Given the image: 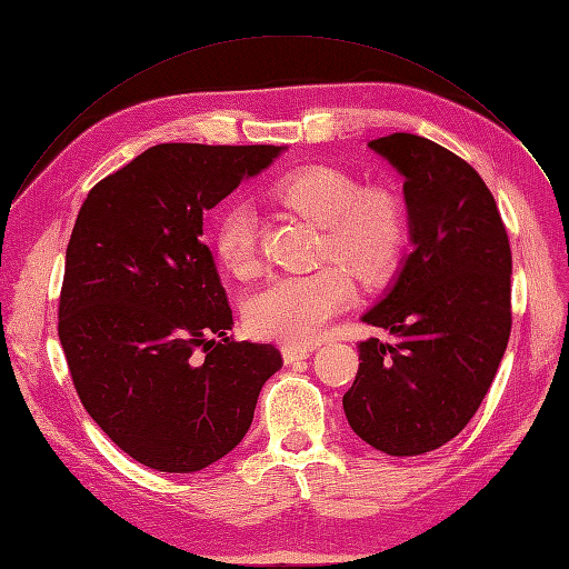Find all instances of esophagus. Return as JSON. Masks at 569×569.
I'll return each instance as SVG.
<instances>
[{
  "label": "esophagus",
  "instance_id": "obj_1",
  "mask_svg": "<svg viewBox=\"0 0 569 569\" xmlns=\"http://www.w3.org/2000/svg\"><path fill=\"white\" fill-rule=\"evenodd\" d=\"M311 351H313L311 346H298V343H283V349H281V353H283V360H286V362L305 360V358H309V353H311Z\"/></svg>",
  "mask_w": 569,
  "mask_h": 569
}]
</instances>
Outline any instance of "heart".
Wrapping results in <instances>:
<instances>
[{
  "instance_id": "heart-1",
  "label": "heart",
  "mask_w": 569,
  "mask_h": 569,
  "mask_svg": "<svg viewBox=\"0 0 569 569\" xmlns=\"http://www.w3.org/2000/svg\"><path fill=\"white\" fill-rule=\"evenodd\" d=\"M281 209L307 218L323 232L318 260H335L309 274L271 279L246 302V326L264 339L311 343L330 320L351 305L356 279L381 286L398 267L407 243V211L386 186H362L328 164L292 169L267 190ZM213 253L234 277L260 267L258 218L251 207L230 202L213 223Z\"/></svg>"
}]
</instances>
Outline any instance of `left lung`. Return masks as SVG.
Wrapping results in <instances>:
<instances>
[{
  "instance_id": "8db88e82",
  "label": "left lung",
  "mask_w": 569,
  "mask_h": 569,
  "mask_svg": "<svg viewBox=\"0 0 569 569\" xmlns=\"http://www.w3.org/2000/svg\"><path fill=\"white\" fill-rule=\"evenodd\" d=\"M367 146L405 177L413 251L362 316L392 341L358 343L343 411L369 447L407 458L462 432L496 379L511 332V249L472 164L407 132Z\"/></svg>"
}]
</instances>
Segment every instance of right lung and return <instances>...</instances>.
<instances>
[{
  "label": "right lung",
  "instance_id": "add662e5",
  "mask_svg": "<svg viewBox=\"0 0 569 569\" xmlns=\"http://www.w3.org/2000/svg\"><path fill=\"white\" fill-rule=\"evenodd\" d=\"M283 146L158 143L97 183L67 246L58 335L86 411L158 472H200L249 432L277 346L234 341L204 211ZM218 333L224 339L216 342Z\"/></svg>",
  "mask_w": 569,
  "mask_h": 569
}]
</instances>
